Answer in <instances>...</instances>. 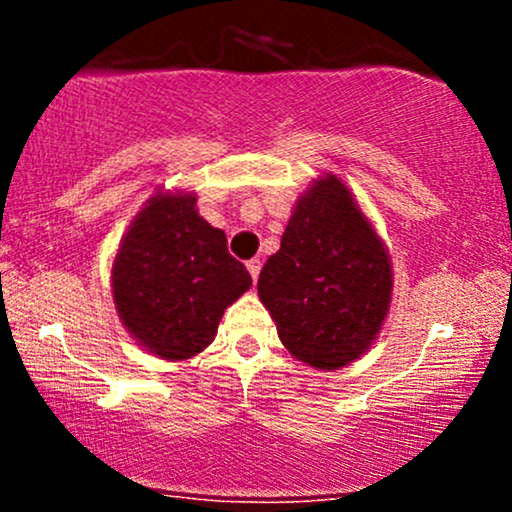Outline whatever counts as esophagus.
I'll use <instances>...</instances> for the list:
<instances>
[{
	"label": "esophagus",
	"mask_w": 512,
	"mask_h": 512,
	"mask_svg": "<svg viewBox=\"0 0 512 512\" xmlns=\"http://www.w3.org/2000/svg\"><path fill=\"white\" fill-rule=\"evenodd\" d=\"M245 267H248L252 281H257V276H260V269H262V262L260 260H248V264H245Z\"/></svg>",
	"instance_id": "esophagus-1"
}]
</instances>
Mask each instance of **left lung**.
I'll return each instance as SVG.
<instances>
[{"mask_svg": "<svg viewBox=\"0 0 512 512\" xmlns=\"http://www.w3.org/2000/svg\"><path fill=\"white\" fill-rule=\"evenodd\" d=\"M390 250L351 187L322 173L298 197L281 248L257 279L286 351L317 370L368 354L390 313Z\"/></svg>", "mask_w": 512, "mask_h": 512, "instance_id": "obj_1", "label": "left lung"}]
</instances>
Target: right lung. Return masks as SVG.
Listing matches in <instances>:
<instances>
[{"label": "right lung", "mask_w": 512, "mask_h": 512, "mask_svg": "<svg viewBox=\"0 0 512 512\" xmlns=\"http://www.w3.org/2000/svg\"><path fill=\"white\" fill-rule=\"evenodd\" d=\"M252 286L226 233L199 216L197 192L158 187L127 226L110 267L122 327L146 354L187 361L214 342L228 305Z\"/></svg>", "instance_id": "add662e5"}]
</instances>
